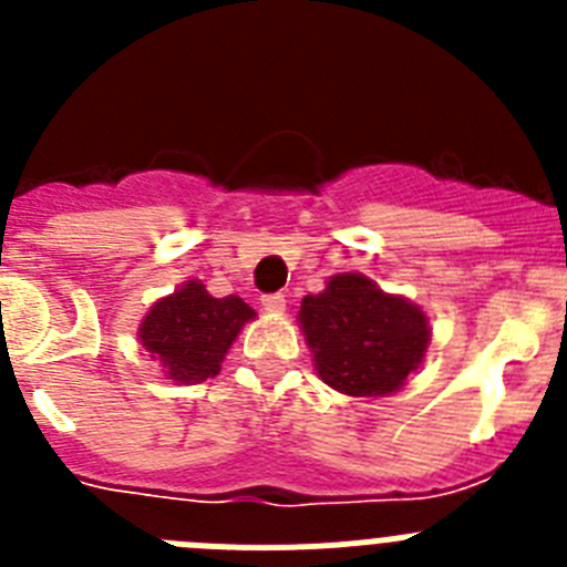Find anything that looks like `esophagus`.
Here are the masks:
<instances>
[{"mask_svg": "<svg viewBox=\"0 0 567 567\" xmlns=\"http://www.w3.org/2000/svg\"><path fill=\"white\" fill-rule=\"evenodd\" d=\"M260 307L267 309V312H284V309H287V295H264V298H260Z\"/></svg>", "mask_w": 567, "mask_h": 567, "instance_id": "34e87169", "label": "esophagus"}]
</instances>
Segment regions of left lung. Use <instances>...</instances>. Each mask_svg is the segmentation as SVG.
Returning a JSON list of instances; mask_svg holds the SVG:
<instances>
[{
    "label": "left lung",
    "mask_w": 567,
    "mask_h": 567,
    "mask_svg": "<svg viewBox=\"0 0 567 567\" xmlns=\"http://www.w3.org/2000/svg\"><path fill=\"white\" fill-rule=\"evenodd\" d=\"M323 383L352 398L398 392L429 346L423 309L358 272L334 275L298 312Z\"/></svg>",
    "instance_id": "obj_1"
}]
</instances>
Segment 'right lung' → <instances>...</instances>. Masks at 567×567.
Listing matches in <instances>:
<instances>
[{
    "label": "right lung",
    "instance_id": "1",
    "mask_svg": "<svg viewBox=\"0 0 567 567\" xmlns=\"http://www.w3.org/2000/svg\"><path fill=\"white\" fill-rule=\"evenodd\" d=\"M249 318L255 312L238 295L213 298L204 284L189 280L150 309L138 338L162 360L169 380L202 383L218 374L224 354Z\"/></svg>",
    "mask_w": 567,
    "mask_h": 567
}]
</instances>
